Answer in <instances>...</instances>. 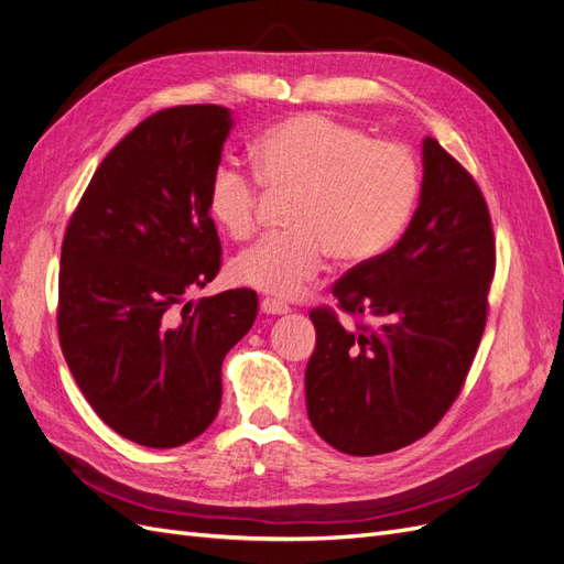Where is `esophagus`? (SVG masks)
I'll list each match as a JSON object with an SVG mask.
<instances>
[{
  "label": "esophagus",
  "instance_id": "1",
  "mask_svg": "<svg viewBox=\"0 0 564 564\" xmlns=\"http://www.w3.org/2000/svg\"><path fill=\"white\" fill-rule=\"evenodd\" d=\"M261 311L265 313V315H284V313H289V305L286 303H282V301H278V299H263L261 301Z\"/></svg>",
  "mask_w": 564,
  "mask_h": 564
}]
</instances>
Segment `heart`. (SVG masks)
I'll list each match as a JSON object with an SVG mask.
<instances>
[{"instance_id": "heart-1", "label": "heart", "mask_w": 564, "mask_h": 564, "mask_svg": "<svg viewBox=\"0 0 564 564\" xmlns=\"http://www.w3.org/2000/svg\"><path fill=\"white\" fill-rule=\"evenodd\" d=\"M256 169L218 162L207 204L216 224L235 240L259 228L265 185L294 195L286 224L240 251L230 278L259 292L296 299L327 265L377 259L406 226L421 191L414 152L381 141L329 115L308 112L270 127L256 141Z\"/></svg>"}]
</instances>
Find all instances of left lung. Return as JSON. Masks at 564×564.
I'll return each instance as SVG.
<instances>
[{
    "instance_id": "obj_1",
    "label": "left lung",
    "mask_w": 564,
    "mask_h": 564,
    "mask_svg": "<svg viewBox=\"0 0 564 564\" xmlns=\"http://www.w3.org/2000/svg\"><path fill=\"white\" fill-rule=\"evenodd\" d=\"M494 270L497 242L480 185L425 139L421 202L402 240L334 284L336 308L357 317L355 329L329 305L311 311L317 346L305 402L317 435L352 456L429 435L466 383Z\"/></svg>"
}]
</instances>
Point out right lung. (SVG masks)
Wrapping results in <instances>:
<instances>
[{"label": "right lung", "instance_id": "add662e5", "mask_svg": "<svg viewBox=\"0 0 564 564\" xmlns=\"http://www.w3.org/2000/svg\"><path fill=\"white\" fill-rule=\"evenodd\" d=\"M230 127L220 106L145 117L98 164L65 228L61 350L94 412L143 447L209 429L224 357L259 313L251 289L185 303L220 270L207 193Z\"/></svg>", "mask_w": 564, "mask_h": 564}]
</instances>
